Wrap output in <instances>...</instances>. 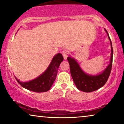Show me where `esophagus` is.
Returning <instances> with one entry per match:
<instances>
[{
    "mask_svg": "<svg viewBox=\"0 0 124 124\" xmlns=\"http://www.w3.org/2000/svg\"><path fill=\"white\" fill-rule=\"evenodd\" d=\"M68 54L69 53L67 50H63V52H62V55L63 56L64 59H65V60H66L67 58L68 57Z\"/></svg>",
    "mask_w": 124,
    "mask_h": 124,
    "instance_id": "1",
    "label": "esophagus"
}]
</instances>
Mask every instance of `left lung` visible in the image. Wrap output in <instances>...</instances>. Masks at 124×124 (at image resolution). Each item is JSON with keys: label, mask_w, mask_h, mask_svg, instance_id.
Segmentation results:
<instances>
[{"label": "left lung", "mask_w": 124, "mask_h": 124, "mask_svg": "<svg viewBox=\"0 0 124 124\" xmlns=\"http://www.w3.org/2000/svg\"><path fill=\"white\" fill-rule=\"evenodd\" d=\"M104 30L110 41L111 53L109 63L106 68L101 72L96 75L87 74L82 70L78 62L75 58L71 56H69L67 58L70 65V73L74 83L78 90L83 92H91L100 88L105 85L109 77L112 66L113 49L108 33L105 28Z\"/></svg>", "instance_id": "left-lung-1"}]
</instances>
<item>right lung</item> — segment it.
Segmentation results:
<instances>
[{
	"mask_svg": "<svg viewBox=\"0 0 124 124\" xmlns=\"http://www.w3.org/2000/svg\"><path fill=\"white\" fill-rule=\"evenodd\" d=\"M63 61L62 54L58 53L53 58L49 66L41 75L36 78L28 82H20L17 78H15L18 83L23 88L34 92H44L49 91L55 81L58 69Z\"/></svg>",
	"mask_w": 124,
	"mask_h": 124,
	"instance_id": "1",
	"label": "right lung"
}]
</instances>
